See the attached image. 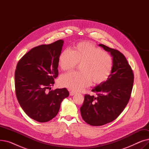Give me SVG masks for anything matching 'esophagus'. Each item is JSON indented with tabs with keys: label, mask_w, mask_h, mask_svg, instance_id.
<instances>
[{
	"label": "esophagus",
	"mask_w": 149,
	"mask_h": 149,
	"mask_svg": "<svg viewBox=\"0 0 149 149\" xmlns=\"http://www.w3.org/2000/svg\"><path fill=\"white\" fill-rule=\"evenodd\" d=\"M75 94H76V92H75L71 91V92H70V96H73V95H74Z\"/></svg>",
	"instance_id": "34e87169"
}]
</instances>
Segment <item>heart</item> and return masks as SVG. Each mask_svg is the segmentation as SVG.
<instances>
[{
  "mask_svg": "<svg viewBox=\"0 0 149 149\" xmlns=\"http://www.w3.org/2000/svg\"><path fill=\"white\" fill-rule=\"evenodd\" d=\"M80 64L81 72H69L62 75L60 84L74 91H80L91 84L106 81L110 76L113 60L109 54L93 43L82 42L77 44L73 50L66 49L59 56L58 65L63 70H69Z\"/></svg>",
  "mask_w": 149,
  "mask_h": 149,
  "instance_id": "b5f03b06",
  "label": "heart"
}]
</instances>
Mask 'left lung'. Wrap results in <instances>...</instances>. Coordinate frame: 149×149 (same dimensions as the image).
I'll list each match as a JSON object with an SVG mask.
<instances>
[{
    "mask_svg": "<svg viewBox=\"0 0 149 149\" xmlns=\"http://www.w3.org/2000/svg\"><path fill=\"white\" fill-rule=\"evenodd\" d=\"M99 46L111 53L113 68L107 80L92 89L97 96L85 94L80 107L83 120L93 126L111 123L121 113L130 100L134 80L133 70L121 52L103 44Z\"/></svg>",
    "mask_w": 149,
    "mask_h": 149,
    "instance_id": "1",
    "label": "left lung"
}]
</instances>
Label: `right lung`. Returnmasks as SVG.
<instances>
[{
	"mask_svg": "<svg viewBox=\"0 0 149 149\" xmlns=\"http://www.w3.org/2000/svg\"><path fill=\"white\" fill-rule=\"evenodd\" d=\"M58 40L34 47L19 61L15 71V90L19 103L26 115L38 122H48L58 113L66 88L47 93L58 75V58L63 45Z\"/></svg>",
	"mask_w": 149,
	"mask_h": 149,
	"instance_id": "add662e5",
	"label": "right lung"
}]
</instances>
